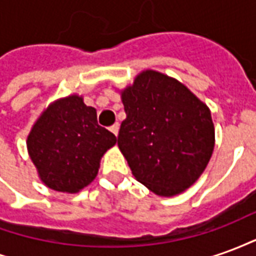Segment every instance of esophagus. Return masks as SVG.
<instances>
[{
	"instance_id": "obj_1",
	"label": "esophagus",
	"mask_w": 256,
	"mask_h": 256,
	"mask_svg": "<svg viewBox=\"0 0 256 256\" xmlns=\"http://www.w3.org/2000/svg\"><path fill=\"white\" fill-rule=\"evenodd\" d=\"M111 132L115 134V136H118V133H119V123H114V124H112Z\"/></svg>"
}]
</instances>
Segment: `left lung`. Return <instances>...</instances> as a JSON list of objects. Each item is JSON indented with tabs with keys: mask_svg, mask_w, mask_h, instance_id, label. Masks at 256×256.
<instances>
[{
	"mask_svg": "<svg viewBox=\"0 0 256 256\" xmlns=\"http://www.w3.org/2000/svg\"><path fill=\"white\" fill-rule=\"evenodd\" d=\"M122 102L118 146L136 180L159 196L196 182L214 150L208 106L177 79L152 70L123 90Z\"/></svg>",
	"mask_w": 256,
	"mask_h": 256,
	"instance_id": "obj_1",
	"label": "left lung"
}]
</instances>
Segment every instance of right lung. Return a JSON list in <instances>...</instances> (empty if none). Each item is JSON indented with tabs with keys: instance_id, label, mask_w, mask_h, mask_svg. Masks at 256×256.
Listing matches in <instances>:
<instances>
[{
	"instance_id": "add662e5",
	"label": "right lung",
	"mask_w": 256,
	"mask_h": 256,
	"mask_svg": "<svg viewBox=\"0 0 256 256\" xmlns=\"http://www.w3.org/2000/svg\"><path fill=\"white\" fill-rule=\"evenodd\" d=\"M116 137L97 123V112L76 94L54 101L38 118L27 150L41 181L58 192L76 193L97 176L100 159Z\"/></svg>"
}]
</instances>
